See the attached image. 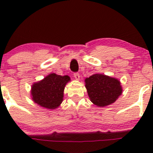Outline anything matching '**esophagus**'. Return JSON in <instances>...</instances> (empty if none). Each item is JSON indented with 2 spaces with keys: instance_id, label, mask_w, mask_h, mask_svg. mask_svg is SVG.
<instances>
[{
  "instance_id": "obj_1",
  "label": "esophagus",
  "mask_w": 153,
  "mask_h": 153,
  "mask_svg": "<svg viewBox=\"0 0 153 153\" xmlns=\"http://www.w3.org/2000/svg\"><path fill=\"white\" fill-rule=\"evenodd\" d=\"M73 75H74V78L76 79V80H79V79H80V75H79L78 73H74Z\"/></svg>"
}]
</instances>
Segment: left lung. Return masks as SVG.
<instances>
[{
  "instance_id": "1",
  "label": "left lung",
  "mask_w": 153,
  "mask_h": 153,
  "mask_svg": "<svg viewBox=\"0 0 153 153\" xmlns=\"http://www.w3.org/2000/svg\"><path fill=\"white\" fill-rule=\"evenodd\" d=\"M85 81L91 101L98 106L103 107L113 103L122 93L120 82L107 75L95 74Z\"/></svg>"
}]
</instances>
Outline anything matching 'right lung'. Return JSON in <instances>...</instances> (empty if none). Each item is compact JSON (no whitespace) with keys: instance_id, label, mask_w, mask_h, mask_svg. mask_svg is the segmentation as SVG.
Masks as SVG:
<instances>
[{"instance_id":"1","label":"right lung","mask_w":153,"mask_h":153,"mask_svg":"<svg viewBox=\"0 0 153 153\" xmlns=\"http://www.w3.org/2000/svg\"><path fill=\"white\" fill-rule=\"evenodd\" d=\"M68 75L61 76L55 73L47 75L41 81L35 82L31 88L32 99L45 108H57L63 100L65 86L69 80Z\"/></svg>"}]
</instances>
